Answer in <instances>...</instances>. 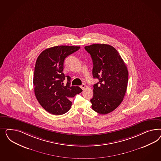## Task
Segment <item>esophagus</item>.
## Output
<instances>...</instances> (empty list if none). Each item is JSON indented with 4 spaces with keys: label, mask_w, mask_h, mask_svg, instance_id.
I'll use <instances>...</instances> for the list:
<instances>
[{
    "label": "esophagus",
    "mask_w": 161,
    "mask_h": 161,
    "mask_svg": "<svg viewBox=\"0 0 161 161\" xmlns=\"http://www.w3.org/2000/svg\"><path fill=\"white\" fill-rule=\"evenodd\" d=\"M80 87H81V88L83 90H84V89H85V88L86 87V86L85 84H82Z\"/></svg>",
    "instance_id": "esophagus-1"
}]
</instances>
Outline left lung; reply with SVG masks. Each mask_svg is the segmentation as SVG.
<instances>
[{
  "instance_id": "obj_1",
  "label": "left lung",
  "mask_w": 161,
  "mask_h": 161,
  "mask_svg": "<svg viewBox=\"0 0 161 161\" xmlns=\"http://www.w3.org/2000/svg\"><path fill=\"white\" fill-rule=\"evenodd\" d=\"M84 48L93 60V77L99 80L93 86L92 107L99 114H106L123 100L128 83L127 68L117 50L110 45L93 44Z\"/></svg>"
}]
</instances>
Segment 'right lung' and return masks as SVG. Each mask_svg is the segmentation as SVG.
<instances>
[{
  "instance_id": "obj_1",
  "label": "right lung",
  "mask_w": 161,
  "mask_h": 161,
  "mask_svg": "<svg viewBox=\"0 0 161 161\" xmlns=\"http://www.w3.org/2000/svg\"><path fill=\"white\" fill-rule=\"evenodd\" d=\"M80 47L61 45L43 51L36 59L33 83L35 94L41 106L54 115L67 112L72 103L69 98L83 90L78 86H70L69 76L65 86L63 73L64 59L78 51Z\"/></svg>"
}]
</instances>
